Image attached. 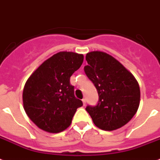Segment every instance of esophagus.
Instances as JSON below:
<instances>
[{
  "instance_id": "1",
  "label": "esophagus",
  "mask_w": 160,
  "mask_h": 160,
  "mask_svg": "<svg viewBox=\"0 0 160 160\" xmlns=\"http://www.w3.org/2000/svg\"><path fill=\"white\" fill-rule=\"evenodd\" d=\"M82 102H83V106H85V105H86V100H85V99H83V100H82Z\"/></svg>"
}]
</instances>
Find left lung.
I'll return each instance as SVG.
<instances>
[{
    "label": "left lung",
    "mask_w": 160,
    "mask_h": 160,
    "mask_svg": "<svg viewBox=\"0 0 160 160\" xmlns=\"http://www.w3.org/2000/svg\"><path fill=\"white\" fill-rule=\"evenodd\" d=\"M84 72L94 83L99 95L95 107L86 111L94 124L104 131L124 126L137 112L140 89L133 75L116 59L106 52L93 51L86 54Z\"/></svg>",
    "instance_id": "left-lung-1"
}]
</instances>
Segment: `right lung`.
<instances>
[{"mask_svg": "<svg viewBox=\"0 0 160 160\" xmlns=\"http://www.w3.org/2000/svg\"><path fill=\"white\" fill-rule=\"evenodd\" d=\"M83 61V54L60 52L44 61L28 77L23 90V106L40 129L59 133L71 125L83 103L75 97L70 77Z\"/></svg>", "mask_w": 160, "mask_h": 160, "instance_id": "right-lung-1", "label": "right lung"}]
</instances>
